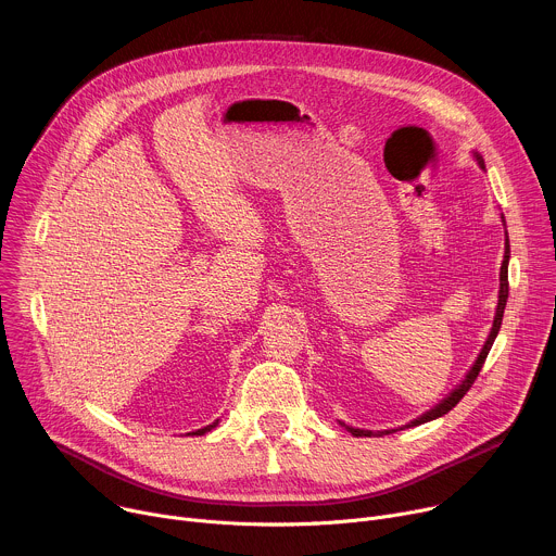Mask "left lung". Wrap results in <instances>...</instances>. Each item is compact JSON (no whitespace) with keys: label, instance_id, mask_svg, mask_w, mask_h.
Here are the masks:
<instances>
[{"label":"left lung","instance_id":"obj_1","mask_svg":"<svg viewBox=\"0 0 556 556\" xmlns=\"http://www.w3.org/2000/svg\"><path fill=\"white\" fill-rule=\"evenodd\" d=\"M472 157L475 161H478V165L486 172V165H484V161H482V155L478 153V151H472ZM502 219H504V215H502ZM504 226H506V222H504ZM508 260H510V242H508V232H506V244H504V262H502V270H500V296H497V307H495V319H493V328H491V334H489V339H486V343H484V348H482V352L478 354V358H475V363H472V367L466 371V376L459 380V384L446 395L444 401H440L433 409H429L427 414H422L420 418H416V420H412L409 425H405L407 429L409 427H418V425H425V422H431V420H435V418H442L444 414H448L462 399H464V393L470 389V384L475 382V378H478V374H480V369H482V365H484V361H486V356H489V352H491V348H493V343H495V339H497V334H500V328H502V319H504V309H506V299H508ZM341 427H345L354 438H371V435H387V433H391V431H399V429H387V431H367V429H356V427H350V425H345V422H341Z\"/></svg>","mask_w":556,"mask_h":556}]
</instances>
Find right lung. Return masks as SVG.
Instances as JSON below:
<instances>
[{
	"label": "right lung",
	"instance_id": "obj_1",
	"mask_svg": "<svg viewBox=\"0 0 556 556\" xmlns=\"http://www.w3.org/2000/svg\"><path fill=\"white\" fill-rule=\"evenodd\" d=\"M217 422H219V420H215V422H211V425H206V427H202V429H198V431H191V433H187V435H204V433H208L211 429H215Z\"/></svg>",
	"mask_w": 556,
	"mask_h": 556
}]
</instances>
